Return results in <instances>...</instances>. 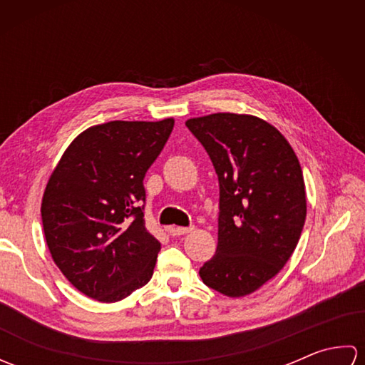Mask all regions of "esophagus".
I'll list each match as a JSON object with an SVG mask.
<instances>
[{
	"mask_svg": "<svg viewBox=\"0 0 365 365\" xmlns=\"http://www.w3.org/2000/svg\"><path fill=\"white\" fill-rule=\"evenodd\" d=\"M192 230H195V227H174V229H170V234H173V235H187V234H191Z\"/></svg>",
	"mask_w": 365,
	"mask_h": 365,
	"instance_id": "34e87169",
	"label": "esophagus"
}]
</instances>
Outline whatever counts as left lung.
<instances>
[{
  "label": "left lung",
  "instance_id": "obj_1",
  "mask_svg": "<svg viewBox=\"0 0 365 365\" xmlns=\"http://www.w3.org/2000/svg\"><path fill=\"white\" fill-rule=\"evenodd\" d=\"M185 125L220 180L218 246L199 274L226 297H246L284 268L299 242L307 213L301 165L281 131L257 115L215 113Z\"/></svg>",
  "mask_w": 365,
  "mask_h": 365
}]
</instances>
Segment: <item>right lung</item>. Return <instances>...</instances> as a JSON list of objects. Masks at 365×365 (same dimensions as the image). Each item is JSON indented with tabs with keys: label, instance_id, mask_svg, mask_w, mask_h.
Masks as SVG:
<instances>
[{
	"label": "right lung",
	"instance_id": "1",
	"mask_svg": "<svg viewBox=\"0 0 365 365\" xmlns=\"http://www.w3.org/2000/svg\"><path fill=\"white\" fill-rule=\"evenodd\" d=\"M174 119L111 120L68 144L42 196L53 262L75 289L115 302L150 281L161 245L144 226V175Z\"/></svg>",
	"mask_w": 365,
	"mask_h": 365
}]
</instances>
